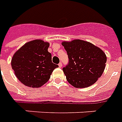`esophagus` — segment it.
<instances>
[{
	"label": "esophagus",
	"mask_w": 122,
	"mask_h": 122,
	"mask_svg": "<svg viewBox=\"0 0 122 122\" xmlns=\"http://www.w3.org/2000/svg\"><path fill=\"white\" fill-rule=\"evenodd\" d=\"M58 66H59V68H62V63L60 62L59 64H58Z\"/></svg>",
	"instance_id": "esophagus-1"
}]
</instances>
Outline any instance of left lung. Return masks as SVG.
Returning <instances> with one entry per match:
<instances>
[{
  "label": "left lung",
  "instance_id": "obj_1",
  "mask_svg": "<svg viewBox=\"0 0 122 122\" xmlns=\"http://www.w3.org/2000/svg\"><path fill=\"white\" fill-rule=\"evenodd\" d=\"M69 63L63 71L68 82L76 88H85L95 83L104 71L107 56L99 47L92 43L74 39L63 41Z\"/></svg>",
  "mask_w": 122,
  "mask_h": 122
}]
</instances>
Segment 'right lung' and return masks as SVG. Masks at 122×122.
<instances>
[{"label": "right lung", "instance_id": "add662e5", "mask_svg": "<svg viewBox=\"0 0 122 122\" xmlns=\"http://www.w3.org/2000/svg\"><path fill=\"white\" fill-rule=\"evenodd\" d=\"M50 44L41 39L27 42L14 54L11 66L15 76L23 84L40 87L48 81L58 66L52 62Z\"/></svg>", "mask_w": 122, "mask_h": 122}]
</instances>
